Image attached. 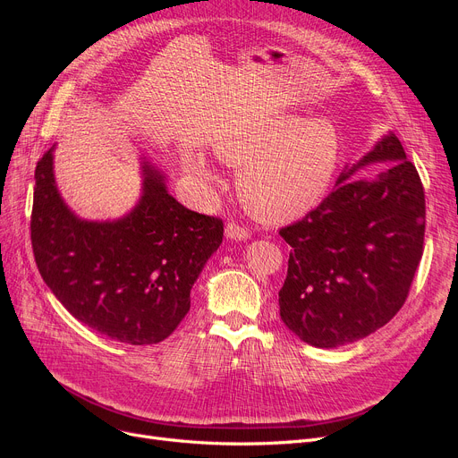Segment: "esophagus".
I'll return each mask as SVG.
<instances>
[{
	"label": "esophagus",
	"instance_id": "obj_1",
	"mask_svg": "<svg viewBox=\"0 0 458 458\" xmlns=\"http://www.w3.org/2000/svg\"><path fill=\"white\" fill-rule=\"evenodd\" d=\"M226 237H230V239H247V237H250V232H249V228L232 221V223L226 225Z\"/></svg>",
	"mask_w": 458,
	"mask_h": 458
}]
</instances>
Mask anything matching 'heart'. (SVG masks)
Returning a JSON list of instances; mask_svg holds the SVG:
<instances>
[{"mask_svg": "<svg viewBox=\"0 0 458 458\" xmlns=\"http://www.w3.org/2000/svg\"><path fill=\"white\" fill-rule=\"evenodd\" d=\"M215 154L239 168V195L256 215L292 221L328 195L340 166L342 140L328 120L290 114L221 140ZM195 171L209 178L204 163L197 161Z\"/></svg>", "mask_w": 458, "mask_h": 458, "instance_id": "b5f03b06", "label": "heart"}]
</instances>
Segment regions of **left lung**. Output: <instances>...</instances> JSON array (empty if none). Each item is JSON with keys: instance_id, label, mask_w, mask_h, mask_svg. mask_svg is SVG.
<instances>
[{"instance_id": "1", "label": "left lung", "mask_w": 458, "mask_h": 458, "mask_svg": "<svg viewBox=\"0 0 458 458\" xmlns=\"http://www.w3.org/2000/svg\"><path fill=\"white\" fill-rule=\"evenodd\" d=\"M375 160L394 163L375 182L348 180ZM280 235L292 247L280 318L302 342L330 349L386 325L411 292L425 237V191L401 140L384 137Z\"/></svg>"}]
</instances>
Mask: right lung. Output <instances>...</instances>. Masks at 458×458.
Segmentation results:
<instances>
[{"label":"right lung","instance_id":"right-lung-1","mask_svg":"<svg viewBox=\"0 0 458 458\" xmlns=\"http://www.w3.org/2000/svg\"><path fill=\"white\" fill-rule=\"evenodd\" d=\"M52 152L37 163L31 211L42 280L72 316L107 338L163 342L187 316L191 287L223 243V219L182 206L144 163V195L128 216L80 221L59 197Z\"/></svg>","mask_w":458,"mask_h":458}]
</instances>
